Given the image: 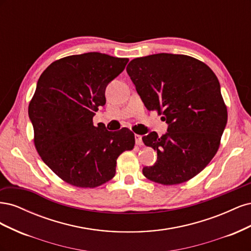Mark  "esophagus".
Returning a JSON list of instances; mask_svg holds the SVG:
<instances>
[{
    "instance_id": "1",
    "label": "esophagus",
    "mask_w": 251,
    "mask_h": 251,
    "mask_svg": "<svg viewBox=\"0 0 251 251\" xmlns=\"http://www.w3.org/2000/svg\"><path fill=\"white\" fill-rule=\"evenodd\" d=\"M135 140H136V144H137V146H142V137L140 135H138V134H136L135 135Z\"/></svg>"
}]
</instances>
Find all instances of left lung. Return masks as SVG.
Here are the masks:
<instances>
[{
  "instance_id": "1",
  "label": "left lung",
  "mask_w": 251,
  "mask_h": 251,
  "mask_svg": "<svg viewBox=\"0 0 251 251\" xmlns=\"http://www.w3.org/2000/svg\"><path fill=\"white\" fill-rule=\"evenodd\" d=\"M126 72L149 111L163 115L168 134L142 137L157 151V161L142 173L149 180L176 185L194 178L219 150L227 107L210 68L183 54L158 53L131 60Z\"/></svg>"
}]
</instances>
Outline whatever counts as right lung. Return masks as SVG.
Wrapping results in <instances>:
<instances>
[{"label":"right lung","instance_id":"right-lung-1","mask_svg":"<svg viewBox=\"0 0 251 251\" xmlns=\"http://www.w3.org/2000/svg\"><path fill=\"white\" fill-rule=\"evenodd\" d=\"M128 58L98 52L53 62L37 81L28 114L34 146L56 176L73 186L94 188L116 173L117 158L135 146L134 133L93 125L105 103L108 83L123 72Z\"/></svg>","mask_w":251,"mask_h":251}]
</instances>
